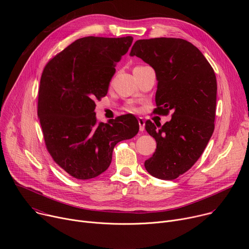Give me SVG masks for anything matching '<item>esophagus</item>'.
I'll list each match as a JSON object with an SVG mask.
<instances>
[{
	"mask_svg": "<svg viewBox=\"0 0 249 249\" xmlns=\"http://www.w3.org/2000/svg\"><path fill=\"white\" fill-rule=\"evenodd\" d=\"M138 123H139V126H140V131H144L145 130V125H146L145 120L142 117H140L138 119Z\"/></svg>",
	"mask_w": 249,
	"mask_h": 249,
	"instance_id": "esophagus-1",
	"label": "esophagus"
}]
</instances>
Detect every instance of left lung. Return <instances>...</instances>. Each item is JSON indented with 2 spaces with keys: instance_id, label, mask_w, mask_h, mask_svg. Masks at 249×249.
<instances>
[{
  "instance_id": "1",
  "label": "left lung",
  "mask_w": 249,
  "mask_h": 249,
  "mask_svg": "<svg viewBox=\"0 0 249 249\" xmlns=\"http://www.w3.org/2000/svg\"><path fill=\"white\" fill-rule=\"evenodd\" d=\"M130 56L149 64L158 81L155 111L171 120L162 126L148 120L147 132L157 142L153 157L145 161L157 178L172 180L190 169L203 154L214 132L217 80L202 52L180 38L140 39Z\"/></svg>"
}]
</instances>
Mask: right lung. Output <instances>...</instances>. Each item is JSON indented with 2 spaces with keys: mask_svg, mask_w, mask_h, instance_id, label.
Masks as SVG:
<instances>
[{
  "mask_svg": "<svg viewBox=\"0 0 249 249\" xmlns=\"http://www.w3.org/2000/svg\"><path fill=\"white\" fill-rule=\"evenodd\" d=\"M133 37L88 36L66 47L45 66L37 116L46 148L60 167L77 179H90L107 169L120 141L139 132L132 114L97 122L95 100L105 96L115 66Z\"/></svg>",
  "mask_w": 249,
  "mask_h": 249,
  "instance_id": "1",
  "label": "right lung"
}]
</instances>
